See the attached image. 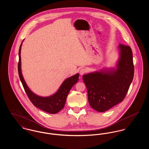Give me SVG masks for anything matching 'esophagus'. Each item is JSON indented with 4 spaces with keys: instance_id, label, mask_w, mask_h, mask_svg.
Segmentation results:
<instances>
[{
    "instance_id": "1",
    "label": "esophagus",
    "mask_w": 149,
    "mask_h": 149,
    "mask_svg": "<svg viewBox=\"0 0 149 149\" xmlns=\"http://www.w3.org/2000/svg\"><path fill=\"white\" fill-rule=\"evenodd\" d=\"M86 72V70L85 69H84V68H81V69L80 70V71H79L80 74L81 75H83V74H84Z\"/></svg>"
}]
</instances>
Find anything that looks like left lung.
<instances>
[{
    "label": "left lung",
    "mask_w": 149,
    "mask_h": 149,
    "mask_svg": "<svg viewBox=\"0 0 149 149\" xmlns=\"http://www.w3.org/2000/svg\"><path fill=\"white\" fill-rule=\"evenodd\" d=\"M120 57L117 68L104 69L83 76L88 102L95 111L103 112L125 98L134 75L133 56L130 46H118Z\"/></svg>",
    "instance_id": "obj_1"
}]
</instances>
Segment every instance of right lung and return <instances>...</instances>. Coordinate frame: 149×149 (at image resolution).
Returning <instances> with one entry per match:
<instances>
[{
    "mask_svg": "<svg viewBox=\"0 0 149 149\" xmlns=\"http://www.w3.org/2000/svg\"><path fill=\"white\" fill-rule=\"evenodd\" d=\"M22 45V43L19 50V62L18 64V70L22 84L29 99L36 107L46 112L51 114L58 113L62 109H63L67 96L71 88L77 83L79 80V74H77L70 78L65 79L56 93L51 96L43 97L36 95L29 89L22 74L21 58Z\"/></svg>",
    "mask_w": 149,
    "mask_h": 149,
    "instance_id": "add662e5",
    "label": "right lung"
}]
</instances>
